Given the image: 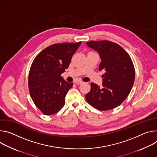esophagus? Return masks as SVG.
Wrapping results in <instances>:
<instances>
[{
	"label": "esophagus",
	"instance_id": "obj_1",
	"mask_svg": "<svg viewBox=\"0 0 157 157\" xmlns=\"http://www.w3.org/2000/svg\"><path fill=\"white\" fill-rule=\"evenodd\" d=\"M75 83L76 84L80 85V84H82V83H83V82H82V81H81V80H76V81L75 82Z\"/></svg>",
	"mask_w": 157,
	"mask_h": 157
}]
</instances>
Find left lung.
<instances>
[{
  "label": "left lung",
  "instance_id": "left-lung-1",
  "mask_svg": "<svg viewBox=\"0 0 157 157\" xmlns=\"http://www.w3.org/2000/svg\"><path fill=\"white\" fill-rule=\"evenodd\" d=\"M86 44L98 53L101 59L98 69L104 72L102 87L92 83L86 100L99 110L113 109L126 99L132 89L135 69L132 59L122 47L108 40Z\"/></svg>",
  "mask_w": 157,
  "mask_h": 157
}]
</instances>
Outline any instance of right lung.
Masks as SVG:
<instances>
[{
	"label": "right lung",
	"instance_id": "right-lung-1",
	"mask_svg": "<svg viewBox=\"0 0 157 157\" xmlns=\"http://www.w3.org/2000/svg\"><path fill=\"white\" fill-rule=\"evenodd\" d=\"M81 43L54 44L33 60L29 75V89L35 105L44 114L53 115L64 106L65 95L73 83L67 82L61 74L68 68Z\"/></svg>",
	"mask_w": 157,
	"mask_h": 157
}]
</instances>
